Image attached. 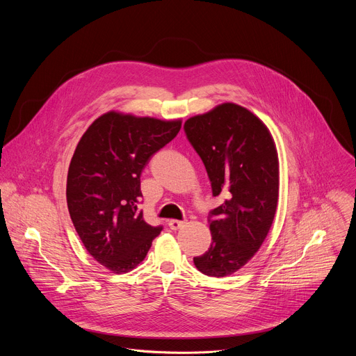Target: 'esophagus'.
<instances>
[{
	"label": "esophagus",
	"mask_w": 356,
	"mask_h": 356,
	"mask_svg": "<svg viewBox=\"0 0 356 356\" xmlns=\"http://www.w3.org/2000/svg\"><path fill=\"white\" fill-rule=\"evenodd\" d=\"M186 224V221H179V220H170L169 221V227H170V229H180L183 225Z\"/></svg>",
	"instance_id": "obj_1"
}]
</instances>
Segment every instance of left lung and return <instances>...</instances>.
<instances>
[{
    "label": "left lung",
    "mask_w": 356,
    "mask_h": 356,
    "mask_svg": "<svg viewBox=\"0 0 356 356\" xmlns=\"http://www.w3.org/2000/svg\"><path fill=\"white\" fill-rule=\"evenodd\" d=\"M206 166L213 195L224 202L210 213L213 242L195 268L224 277L245 266L264 243L277 207L279 159L266 125L249 110L224 103L184 122Z\"/></svg>",
    "instance_id": "obj_1"
}]
</instances>
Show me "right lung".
Instances as JSON below:
<instances>
[{"mask_svg": "<svg viewBox=\"0 0 356 356\" xmlns=\"http://www.w3.org/2000/svg\"><path fill=\"white\" fill-rule=\"evenodd\" d=\"M180 128V120L110 111L77 143L66 187L70 218L90 255L114 273L136 268L163 228L145 222L138 209L140 175Z\"/></svg>", "mask_w": 356, "mask_h": 356, "instance_id": "right-lung-1", "label": "right lung"}]
</instances>
